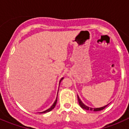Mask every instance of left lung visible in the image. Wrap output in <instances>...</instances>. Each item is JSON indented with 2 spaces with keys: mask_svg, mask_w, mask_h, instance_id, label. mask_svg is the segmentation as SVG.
I'll return each mask as SVG.
<instances>
[{
  "mask_svg": "<svg viewBox=\"0 0 129 129\" xmlns=\"http://www.w3.org/2000/svg\"><path fill=\"white\" fill-rule=\"evenodd\" d=\"M77 98H78L79 104L80 107H81L82 109H85V110H93V111H94V112L100 111V110H103V109H104L105 107H107V106H108V105H109V104H108V105H107L104 106V107H100V108H92V107H88V106H86V105L84 104V103L82 102L81 100H80V98H79V97L78 95H77Z\"/></svg>",
  "mask_w": 129,
  "mask_h": 129,
  "instance_id": "1",
  "label": "left lung"
}]
</instances>
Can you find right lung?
<instances>
[{"label": "right lung", "mask_w": 129, "mask_h": 129, "mask_svg": "<svg viewBox=\"0 0 129 129\" xmlns=\"http://www.w3.org/2000/svg\"><path fill=\"white\" fill-rule=\"evenodd\" d=\"M64 79V77H62V78L61 79V80H60V81H59V84H60V83H61V81L62 80V79ZM57 94H58V92H57ZM57 95L56 100H55V101H54V103H53V104L52 105V107H51L50 108V109H47V110H44V111H43V112H39V113H46V112H48L51 111V110H52V109H54L55 107V105H56V104H57Z\"/></svg>", "instance_id": "add662e5"}]
</instances>
